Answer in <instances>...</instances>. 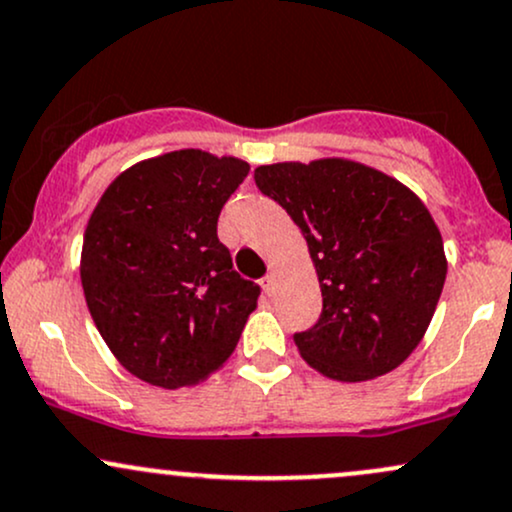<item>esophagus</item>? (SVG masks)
I'll return each instance as SVG.
<instances>
[{"instance_id": "1", "label": "esophagus", "mask_w": 512, "mask_h": 512, "mask_svg": "<svg viewBox=\"0 0 512 512\" xmlns=\"http://www.w3.org/2000/svg\"><path fill=\"white\" fill-rule=\"evenodd\" d=\"M262 289H264V293H274V289H276V274L274 272H267V276H264Z\"/></svg>"}]
</instances>
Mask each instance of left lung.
<instances>
[{"mask_svg": "<svg viewBox=\"0 0 512 512\" xmlns=\"http://www.w3.org/2000/svg\"><path fill=\"white\" fill-rule=\"evenodd\" d=\"M255 182L301 228L320 281V320L293 334L305 363L339 383H361L407 361L448 274L426 204L349 158L260 166Z\"/></svg>", "mask_w": 512, "mask_h": 512, "instance_id": "obj_1", "label": "left lung"}]
</instances>
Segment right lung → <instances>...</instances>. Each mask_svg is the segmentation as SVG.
Segmentation results:
<instances>
[{"mask_svg":"<svg viewBox=\"0 0 512 512\" xmlns=\"http://www.w3.org/2000/svg\"><path fill=\"white\" fill-rule=\"evenodd\" d=\"M250 166L180 149L134 163L98 199L81 248L88 313L113 356L144 383L190 387L236 349L260 286L216 236Z\"/></svg>","mask_w":512,"mask_h":512,"instance_id":"1","label":"right lung"}]
</instances>
